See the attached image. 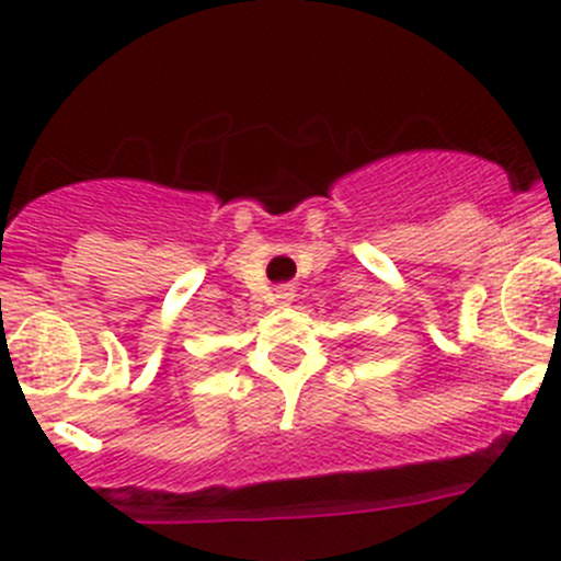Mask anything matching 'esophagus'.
<instances>
[{
  "instance_id": "34e87169",
  "label": "esophagus",
  "mask_w": 561,
  "mask_h": 561,
  "mask_svg": "<svg viewBox=\"0 0 561 561\" xmlns=\"http://www.w3.org/2000/svg\"><path fill=\"white\" fill-rule=\"evenodd\" d=\"M293 298H296V287H290V285L276 287V301H279V304H290Z\"/></svg>"
}]
</instances>
